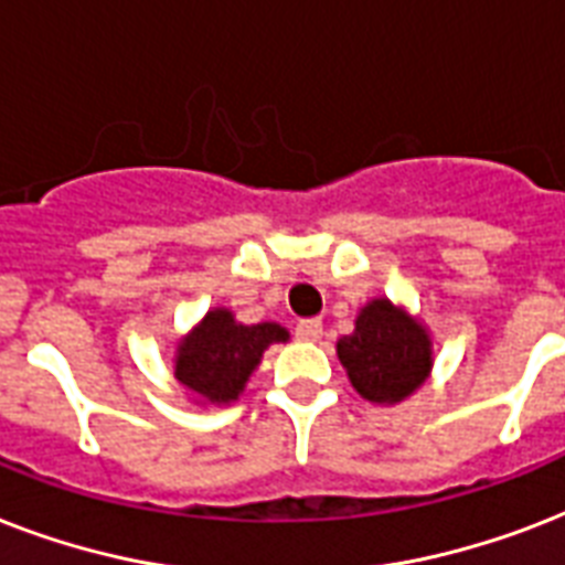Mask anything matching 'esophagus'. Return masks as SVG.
Listing matches in <instances>:
<instances>
[{"mask_svg": "<svg viewBox=\"0 0 565 565\" xmlns=\"http://www.w3.org/2000/svg\"><path fill=\"white\" fill-rule=\"evenodd\" d=\"M296 337H299L301 343H317L319 337H322V322L319 319H301L299 326H296Z\"/></svg>", "mask_w": 565, "mask_h": 565, "instance_id": "1", "label": "esophagus"}]
</instances>
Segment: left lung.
Segmentation results:
<instances>
[{
    "instance_id": "obj_1",
    "label": "left lung",
    "mask_w": 565,
    "mask_h": 565,
    "mask_svg": "<svg viewBox=\"0 0 565 565\" xmlns=\"http://www.w3.org/2000/svg\"><path fill=\"white\" fill-rule=\"evenodd\" d=\"M337 358L361 398L393 407L430 377L434 340L416 313L377 296L358 310L352 334L337 340Z\"/></svg>"
}]
</instances>
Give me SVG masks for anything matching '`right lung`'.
Instances as JSON below:
<instances>
[{
    "instance_id": "add662e5",
    "label": "right lung",
    "mask_w": 565,
    "mask_h": 565,
    "mask_svg": "<svg viewBox=\"0 0 565 565\" xmlns=\"http://www.w3.org/2000/svg\"><path fill=\"white\" fill-rule=\"evenodd\" d=\"M290 331L278 322L246 326L228 308H211L172 349V377L202 407L237 402L252 372L273 343H287Z\"/></svg>"
}]
</instances>
